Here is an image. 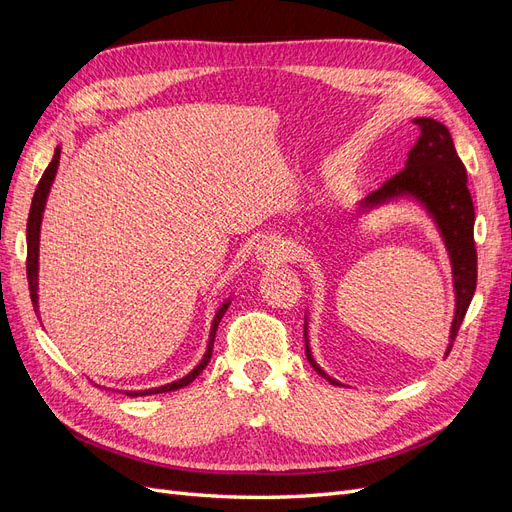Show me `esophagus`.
I'll return each instance as SVG.
<instances>
[{
	"instance_id": "1",
	"label": "esophagus",
	"mask_w": 512,
	"mask_h": 512,
	"mask_svg": "<svg viewBox=\"0 0 512 512\" xmlns=\"http://www.w3.org/2000/svg\"><path fill=\"white\" fill-rule=\"evenodd\" d=\"M288 258V247L282 237L271 235L265 241H260L256 250V260L260 265H275V262H282Z\"/></svg>"
}]
</instances>
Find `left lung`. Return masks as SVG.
Segmentation results:
<instances>
[{"label": "left lung", "mask_w": 512, "mask_h": 512, "mask_svg": "<svg viewBox=\"0 0 512 512\" xmlns=\"http://www.w3.org/2000/svg\"><path fill=\"white\" fill-rule=\"evenodd\" d=\"M418 126V138L408 153L406 166L395 173L389 181H384L376 192H371L363 203L361 211L374 209L382 203H389L399 196H412L421 203L433 220H436L444 245L451 256L453 265V284H455V318L451 327V344L455 337L470 301L476 290V245H474V205L468 190L466 166L459 160L453 138L444 123L418 117L414 119ZM305 354L307 361L318 371L322 378L331 384L342 386L329 374L316 365L307 339V320H305Z\"/></svg>", "instance_id": "left-lung-1"}]
</instances>
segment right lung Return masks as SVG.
<instances>
[{
    "label": "right lung",
    "mask_w": 512,
    "mask_h": 512,
    "mask_svg": "<svg viewBox=\"0 0 512 512\" xmlns=\"http://www.w3.org/2000/svg\"><path fill=\"white\" fill-rule=\"evenodd\" d=\"M59 153L61 149H55V156L51 160V164L46 166L44 175L38 183V188L34 192V200H32V209H29V218H27V282H29V294H32V305L38 314V247H40V224H42V213H44V205H46V196L51 192V185L53 179L57 175V166H59ZM230 301H226L224 305H220L218 314L213 318L211 324V333H209V344H207V352L203 356V361H200L188 376H183L181 380H175L170 384L158 386V389H147V391H123L130 397H143V395H156V393H168V391H177L183 389V386H188L190 382L196 380V376L203 371L211 359V352H213V342H215V331H218V324L222 320V316L226 314Z\"/></svg>",
    "instance_id": "right-lung-1"
}]
</instances>
